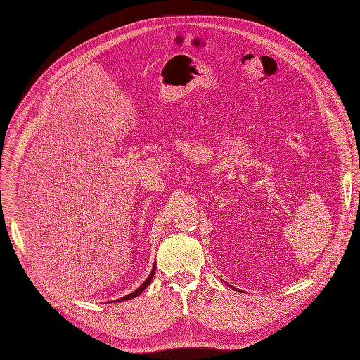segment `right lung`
Instances as JSON below:
<instances>
[{"label": "right lung", "mask_w": 360, "mask_h": 360, "mask_svg": "<svg viewBox=\"0 0 360 360\" xmlns=\"http://www.w3.org/2000/svg\"><path fill=\"white\" fill-rule=\"evenodd\" d=\"M155 273H156V262H155V266H153V270H151V273L148 274V277L144 280V283H143V285H141L137 290L131 292L129 295H127V296H124V297H121V299H118V300H115V302H120V300H128V299H132V297H137V296H140V295L146 290V288L150 285V281H151V278H153Z\"/></svg>", "instance_id": "1"}]
</instances>
